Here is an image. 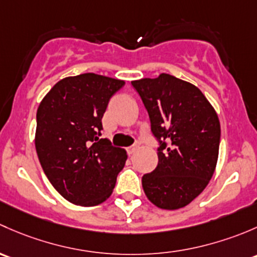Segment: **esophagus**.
I'll return each mask as SVG.
<instances>
[{
	"label": "esophagus",
	"mask_w": 257,
	"mask_h": 257,
	"mask_svg": "<svg viewBox=\"0 0 257 257\" xmlns=\"http://www.w3.org/2000/svg\"><path fill=\"white\" fill-rule=\"evenodd\" d=\"M139 147H140V144H139V142H136V144L132 145V146H130L127 148V153H128V155H132V153L136 152L137 148H139Z\"/></svg>",
	"instance_id": "esophagus-1"
}]
</instances>
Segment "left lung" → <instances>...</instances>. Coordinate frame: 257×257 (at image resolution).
<instances>
[{"mask_svg":"<svg viewBox=\"0 0 257 257\" xmlns=\"http://www.w3.org/2000/svg\"><path fill=\"white\" fill-rule=\"evenodd\" d=\"M158 144V165L144 174L147 198L162 209H179L204 190L218 161L220 123L197 86L169 74L132 81Z\"/></svg>","mask_w":257,"mask_h":257,"instance_id":"obj_1","label":"left lung"}]
</instances>
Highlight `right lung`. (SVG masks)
<instances>
[{
	"label": "right lung",
	"instance_id": "add662e5",
	"mask_svg": "<svg viewBox=\"0 0 257 257\" xmlns=\"http://www.w3.org/2000/svg\"><path fill=\"white\" fill-rule=\"evenodd\" d=\"M122 80L92 73L58 81L37 110L36 150L52 186L63 198L94 207L112 193L126 151L100 139L101 118Z\"/></svg>",
	"mask_w": 257,
	"mask_h": 257
}]
</instances>
